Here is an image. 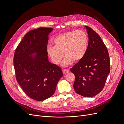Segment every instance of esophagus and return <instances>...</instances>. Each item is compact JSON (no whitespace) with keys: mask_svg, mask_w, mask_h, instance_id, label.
<instances>
[{"mask_svg":"<svg viewBox=\"0 0 124 124\" xmlns=\"http://www.w3.org/2000/svg\"><path fill=\"white\" fill-rule=\"evenodd\" d=\"M62 72L63 74H67L69 72V70L68 69H62Z\"/></svg>","mask_w":124,"mask_h":124,"instance_id":"obj_1","label":"esophagus"}]
</instances>
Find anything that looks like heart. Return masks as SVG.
Masks as SVG:
<instances>
[{"label":"heart","instance_id":"obj_1","mask_svg":"<svg viewBox=\"0 0 124 124\" xmlns=\"http://www.w3.org/2000/svg\"><path fill=\"white\" fill-rule=\"evenodd\" d=\"M55 46L47 48V54L55 64L61 62L64 53L66 57L63 66H68L72 62H79L87 52L88 38L86 33L81 31H66L59 34L54 38Z\"/></svg>","mask_w":124,"mask_h":124}]
</instances>
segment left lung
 <instances>
[{"label":"left lung","mask_w":124,"mask_h":124,"mask_svg":"<svg viewBox=\"0 0 124 124\" xmlns=\"http://www.w3.org/2000/svg\"><path fill=\"white\" fill-rule=\"evenodd\" d=\"M85 27L89 39L87 52L70 71L76 77L75 92L82 96L92 97L104 88L110 72V62L107 48L99 35L91 27Z\"/></svg>","instance_id":"1"}]
</instances>
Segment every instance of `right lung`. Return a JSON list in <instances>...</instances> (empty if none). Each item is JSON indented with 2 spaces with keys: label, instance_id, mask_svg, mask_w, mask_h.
I'll return each mask as SVG.
<instances>
[{
  "label": "right lung",
  "instance_id": "1",
  "mask_svg": "<svg viewBox=\"0 0 124 124\" xmlns=\"http://www.w3.org/2000/svg\"><path fill=\"white\" fill-rule=\"evenodd\" d=\"M52 28L40 27L28 32L14 54L16 79L30 98L42 101L50 98L62 76L61 68L48 60V35ZM36 53L33 57L31 55Z\"/></svg>",
  "mask_w": 124,
  "mask_h": 124
}]
</instances>
